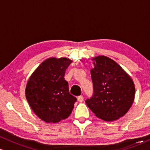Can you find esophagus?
Listing matches in <instances>:
<instances>
[{"label": "esophagus", "mask_w": 150, "mask_h": 150, "mask_svg": "<svg viewBox=\"0 0 150 150\" xmlns=\"http://www.w3.org/2000/svg\"><path fill=\"white\" fill-rule=\"evenodd\" d=\"M77 100H78L79 102H83V96H79L77 97Z\"/></svg>", "instance_id": "1"}]
</instances>
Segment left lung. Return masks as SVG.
<instances>
[{"mask_svg":"<svg viewBox=\"0 0 150 150\" xmlns=\"http://www.w3.org/2000/svg\"><path fill=\"white\" fill-rule=\"evenodd\" d=\"M91 70L93 93L86 100L87 106L105 121L125 115L134 101L135 88L130 76L115 61L105 56L93 58Z\"/></svg>","mask_w":150,"mask_h":150,"instance_id":"8db88e82","label":"left lung"}]
</instances>
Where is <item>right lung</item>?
I'll return each mask as SVG.
<instances>
[{
	"instance_id": "1",
	"label": "right lung",
	"mask_w": 150,
	"mask_h": 150,
	"mask_svg": "<svg viewBox=\"0 0 150 150\" xmlns=\"http://www.w3.org/2000/svg\"><path fill=\"white\" fill-rule=\"evenodd\" d=\"M71 62L67 58L47 59L28 80L26 98L33 112L45 122H59L73 110L76 98L69 93L64 79L65 71Z\"/></svg>"
}]
</instances>
